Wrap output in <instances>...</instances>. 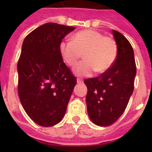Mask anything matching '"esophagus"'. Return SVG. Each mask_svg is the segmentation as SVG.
Returning <instances> with one entry per match:
<instances>
[{"label":"esophagus","instance_id":"34e87169","mask_svg":"<svg viewBox=\"0 0 152 152\" xmlns=\"http://www.w3.org/2000/svg\"><path fill=\"white\" fill-rule=\"evenodd\" d=\"M76 81H77V83H81L83 82V80L81 78H77L76 79Z\"/></svg>","mask_w":152,"mask_h":152}]
</instances>
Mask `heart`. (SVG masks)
<instances>
[{
	"mask_svg": "<svg viewBox=\"0 0 152 152\" xmlns=\"http://www.w3.org/2000/svg\"><path fill=\"white\" fill-rule=\"evenodd\" d=\"M59 50L64 61L74 66L83 53L84 61L74 68L77 76H89L93 72H104L113 64L118 55V46L111 37L94 29H86L74 34L71 39L61 42Z\"/></svg>",
	"mask_w": 152,
	"mask_h": 152,
	"instance_id": "heart-1",
	"label": "heart"
}]
</instances>
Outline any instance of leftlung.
Masks as SVG:
<instances>
[{"label":"left lung","mask_w":152,"mask_h":152,"mask_svg":"<svg viewBox=\"0 0 152 152\" xmlns=\"http://www.w3.org/2000/svg\"><path fill=\"white\" fill-rule=\"evenodd\" d=\"M112 32L118 46L115 61L99 76L84 80L88 113L93 123L99 126L113 125L122 115L133 92L137 74L131 44L120 32Z\"/></svg>","instance_id":"obj_1"}]
</instances>
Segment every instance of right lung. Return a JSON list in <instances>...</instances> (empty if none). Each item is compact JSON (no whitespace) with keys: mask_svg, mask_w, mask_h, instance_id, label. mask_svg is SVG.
Masks as SVG:
<instances>
[{"mask_svg":"<svg viewBox=\"0 0 152 152\" xmlns=\"http://www.w3.org/2000/svg\"><path fill=\"white\" fill-rule=\"evenodd\" d=\"M74 29L47 23L27 34L23 42L17 63L18 95L27 115L43 127L61 121L76 84L59 50L62 39Z\"/></svg>","mask_w":152,"mask_h":152,"instance_id":"obj_1","label":"right lung"}]
</instances>
